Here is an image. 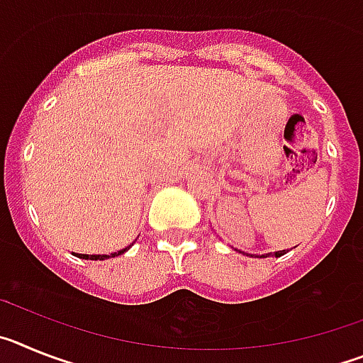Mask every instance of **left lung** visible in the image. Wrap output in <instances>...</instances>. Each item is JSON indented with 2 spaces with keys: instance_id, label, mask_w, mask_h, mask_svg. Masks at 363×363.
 <instances>
[{
  "instance_id": "left-lung-1",
  "label": "left lung",
  "mask_w": 363,
  "mask_h": 363,
  "mask_svg": "<svg viewBox=\"0 0 363 363\" xmlns=\"http://www.w3.org/2000/svg\"><path fill=\"white\" fill-rule=\"evenodd\" d=\"M281 255H285V251H278V252H274L272 256H277V258H278V256H281ZM262 256H269V255H262Z\"/></svg>"
}]
</instances>
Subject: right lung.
Masks as SVG:
<instances>
[{"label": "right lung", "instance_id": "1", "mask_svg": "<svg viewBox=\"0 0 363 363\" xmlns=\"http://www.w3.org/2000/svg\"><path fill=\"white\" fill-rule=\"evenodd\" d=\"M129 247H130V245H129ZM129 247H125V249H121V251H118V252H112V255H76V256H78V258H83V259H105V258H114V256L123 255V252L127 251Z\"/></svg>", "mask_w": 363, "mask_h": 363}]
</instances>
